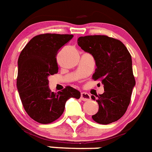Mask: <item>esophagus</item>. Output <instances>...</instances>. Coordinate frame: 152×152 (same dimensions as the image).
Here are the masks:
<instances>
[{
	"instance_id": "1",
	"label": "esophagus",
	"mask_w": 152,
	"mask_h": 152,
	"mask_svg": "<svg viewBox=\"0 0 152 152\" xmlns=\"http://www.w3.org/2000/svg\"><path fill=\"white\" fill-rule=\"evenodd\" d=\"M80 98L83 101H88V100H90V95L89 94H87V93L82 92L81 93V96H80Z\"/></svg>"
}]
</instances>
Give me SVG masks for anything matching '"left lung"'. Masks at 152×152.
<instances>
[{
    "mask_svg": "<svg viewBox=\"0 0 152 152\" xmlns=\"http://www.w3.org/2000/svg\"><path fill=\"white\" fill-rule=\"evenodd\" d=\"M77 43L94 56L96 69L93 79L104 84V94L97 99L91 96L99 105L92 118L101 124L117 121L125 113L135 86L130 52L121 41L107 35L80 37Z\"/></svg>",
    "mask_w": 152,
    "mask_h": 152,
    "instance_id": "left-lung-1",
    "label": "left lung"
}]
</instances>
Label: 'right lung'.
<instances>
[{
    "instance_id": "obj_1",
    "label": "right lung",
    "mask_w": 152,
    "mask_h": 152,
    "mask_svg": "<svg viewBox=\"0 0 152 152\" xmlns=\"http://www.w3.org/2000/svg\"><path fill=\"white\" fill-rule=\"evenodd\" d=\"M72 35L42 34L31 39L19 56L17 87L22 105L31 118L46 124L56 121L70 97L79 99L80 92L66 86L58 93L48 88V76L58 72V49Z\"/></svg>"
}]
</instances>
